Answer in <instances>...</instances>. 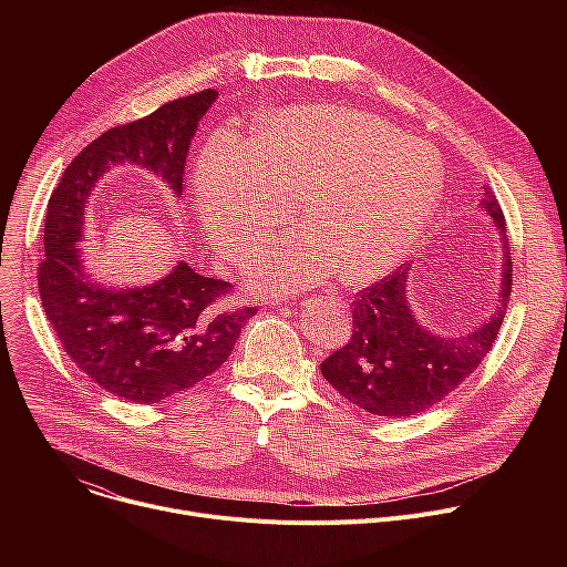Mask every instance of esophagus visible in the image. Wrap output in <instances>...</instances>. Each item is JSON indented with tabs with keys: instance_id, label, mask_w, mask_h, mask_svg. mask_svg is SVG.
I'll return each mask as SVG.
<instances>
[{
	"instance_id": "esophagus-1",
	"label": "esophagus",
	"mask_w": 567,
	"mask_h": 567,
	"mask_svg": "<svg viewBox=\"0 0 567 567\" xmlns=\"http://www.w3.org/2000/svg\"><path fill=\"white\" fill-rule=\"evenodd\" d=\"M309 302H311V300H300V305H309Z\"/></svg>"
}]
</instances>
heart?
I'll use <instances>...</instances> for the list:
<instances>
[{"instance_id": "1", "label": "heart", "mask_w": 567, "mask_h": 567, "mask_svg": "<svg viewBox=\"0 0 567 567\" xmlns=\"http://www.w3.org/2000/svg\"><path fill=\"white\" fill-rule=\"evenodd\" d=\"M444 186L433 150L377 116L339 107H291L265 121L247 145L219 132L197 164L202 217L228 258H241L293 213L296 228L256 260L269 291L332 278L388 274L429 226Z\"/></svg>"}]
</instances>
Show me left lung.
I'll use <instances>...</instances> for the list:
<instances>
[{
	"label": "left lung",
	"instance_id": "left-lung-1",
	"mask_svg": "<svg viewBox=\"0 0 567 567\" xmlns=\"http://www.w3.org/2000/svg\"><path fill=\"white\" fill-rule=\"evenodd\" d=\"M482 208L494 217L505 249L498 309L466 337L442 339L426 332L409 307L411 265L359 291L352 302L350 341L320 363L326 381L354 406L388 420L424 413L489 354L512 296V258L505 215L492 188H484Z\"/></svg>",
	"mask_w": 567,
	"mask_h": 567
}]
</instances>
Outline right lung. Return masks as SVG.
<instances>
[{"label": "right lung", "mask_w": 567, "mask_h": 567, "mask_svg": "<svg viewBox=\"0 0 567 567\" xmlns=\"http://www.w3.org/2000/svg\"><path fill=\"white\" fill-rule=\"evenodd\" d=\"M215 99L204 90L103 132L73 156L47 206L38 291L58 341L103 390L147 406L210 377L258 307H228L233 285L186 262L150 287H101L75 245L92 188L116 164L147 168L182 195L190 138Z\"/></svg>", "instance_id": "right-lung-1"}]
</instances>
